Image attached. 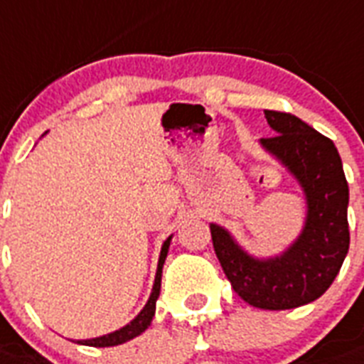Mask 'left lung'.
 <instances>
[{
    "mask_svg": "<svg viewBox=\"0 0 364 364\" xmlns=\"http://www.w3.org/2000/svg\"><path fill=\"white\" fill-rule=\"evenodd\" d=\"M264 114L277 136L259 138V146L299 183L306 202L303 230L286 250L258 258L226 228L215 223L209 228L233 291L256 309L288 310L321 297L341 271L350 249V191L341 155L329 138L291 114Z\"/></svg>",
    "mask_w": 364,
    "mask_h": 364,
    "instance_id": "8db88e82",
    "label": "left lung"
}]
</instances>
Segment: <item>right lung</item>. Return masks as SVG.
Segmentation results:
<instances>
[{"mask_svg": "<svg viewBox=\"0 0 364 364\" xmlns=\"http://www.w3.org/2000/svg\"><path fill=\"white\" fill-rule=\"evenodd\" d=\"M170 243H172V235L162 243L161 256H159V265H156V274L155 282H153V289L149 299H147L146 306L140 310V314L136 316L134 320L129 321L125 327L114 331V333H108V335L97 336V338H87V341H76L82 346H93V348H110V346H119L123 342H129L132 338H136L138 335H141L147 327L151 326L153 316H155V306L156 299L161 295V279H162V265H164V259L168 256V249H170Z\"/></svg>", "mask_w": 364, "mask_h": 364, "instance_id": "1", "label": "right lung"}]
</instances>
